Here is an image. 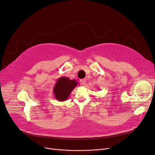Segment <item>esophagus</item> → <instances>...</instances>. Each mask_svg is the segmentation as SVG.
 <instances>
[{
  "mask_svg": "<svg viewBox=\"0 0 155 155\" xmlns=\"http://www.w3.org/2000/svg\"><path fill=\"white\" fill-rule=\"evenodd\" d=\"M80 83L82 85H85L86 83V79H82L80 80Z\"/></svg>",
  "mask_w": 155,
  "mask_h": 155,
  "instance_id": "34e87169",
  "label": "esophagus"
}]
</instances>
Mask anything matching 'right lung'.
Instances as JSON below:
<instances>
[{"label": "right lung", "mask_w": 155, "mask_h": 155, "mask_svg": "<svg viewBox=\"0 0 155 155\" xmlns=\"http://www.w3.org/2000/svg\"><path fill=\"white\" fill-rule=\"evenodd\" d=\"M78 81L70 79L68 77H61L58 79L53 88L54 97L59 101L67 100L70 93L77 86Z\"/></svg>", "instance_id": "1"}]
</instances>
